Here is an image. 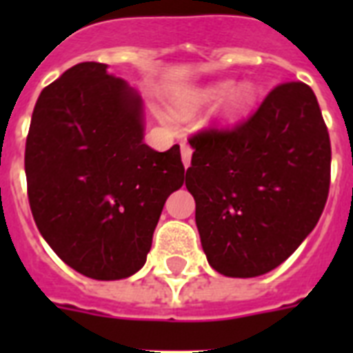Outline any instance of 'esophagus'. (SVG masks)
I'll return each instance as SVG.
<instances>
[{
	"instance_id": "34e87169",
	"label": "esophagus",
	"mask_w": 353,
	"mask_h": 353,
	"mask_svg": "<svg viewBox=\"0 0 353 353\" xmlns=\"http://www.w3.org/2000/svg\"><path fill=\"white\" fill-rule=\"evenodd\" d=\"M190 157H192V148H190V144L181 143V159H183V165H185V168H188V166H190Z\"/></svg>"
}]
</instances>
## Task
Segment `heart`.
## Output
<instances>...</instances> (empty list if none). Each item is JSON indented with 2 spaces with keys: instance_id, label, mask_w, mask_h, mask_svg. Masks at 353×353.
Listing matches in <instances>:
<instances>
[{
  "instance_id": "b5f03b06",
  "label": "heart",
  "mask_w": 353,
  "mask_h": 353,
  "mask_svg": "<svg viewBox=\"0 0 353 353\" xmlns=\"http://www.w3.org/2000/svg\"><path fill=\"white\" fill-rule=\"evenodd\" d=\"M227 94L230 95L227 97V112H229V115L245 113L252 106L254 99H256V91L251 84H241L231 91V82H221V84L210 85V88H205V90L183 93L176 101V110L183 115H187V113L194 112L196 108L209 104V102L220 101Z\"/></svg>"
}]
</instances>
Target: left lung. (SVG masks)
Masks as SVG:
<instances>
[{
	"label": "left lung",
	"mask_w": 353,
	"mask_h": 353,
	"mask_svg": "<svg viewBox=\"0 0 353 353\" xmlns=\"http://www.w3.org/2000/svg\"><path fill=\"white\" fill-rule=\"evenodd\" d=\"M196 225L218 273H269L315 229L330 192L332 146L317 97L304 82L269 91L234 126L188 139Z\"/></svg>",
	"instance_id": "8db88e82"
}]
</instances>
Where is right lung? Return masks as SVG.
<instances>
[{"instance_id":"1","label":"right lung","mask_w":353,"mask_h":353,"mask_svg":"<svg viewBox=\"0 0 353 353\" xmlns=\"http://www.w3.org/2000/svg\"><path fill=\"white\" fill-rule=\"evenodd\" d=\"M40 234L69 268L119 280L146 262L166 198L181 188L179 144L143 143V104L106 63L82 62L43 88L25 143Z\"/></svg>"}]
</instances>
